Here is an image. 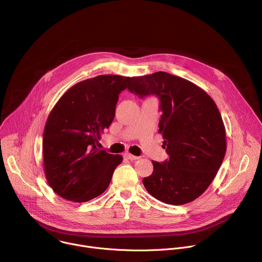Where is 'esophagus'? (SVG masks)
I'll use <instances>...</instances> for the list:
<instances>
[{
  "instance_id": "1",
  "label": "esophagus",
  "mask_w": 262,
  "mask_h": 262,
  "mask_svg": "<svg viewBox=\"0 0 262 262\" xmlns=\"http://www.w3.org/2000/svg\"><path fill=\"white\" fill-rule=\"evenodd\" d=\"M125 158H126V159H128L129 161H136V160H138V159H139V157L133 156V155H130V154H126V155H125Z\"/></svg>"
}]
</instances>
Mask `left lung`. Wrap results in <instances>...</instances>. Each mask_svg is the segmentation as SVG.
<instances>
[{
	"mask_svg": "<svg viewBox=\"0 0 262 262\" xmlns=\"http://www.w3.org/2000/svg\"><path fill=\"white\" fill-rule=\"evenodd\" d=\"M128 90L140 97L157 95L163 111L159 133L169 159L152 161L145 189L167 204L194 201L212 182L226 154V130L215 102L194 83L164 71L133 78Z\"/></svg>",
	"mask_w": 262,
	"mask_h": 262,
	"instance_id": "obj_1",
	"label": "left lung"
}]
</instances>
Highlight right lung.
I'll return each mask as SVG.
<instances>
[{"label": "right lung", "mask_w": 262, "mask_h": 262, "mask_svg": "<svg viewBox=\"0 0 262 262\" xmlns=\"http://www.w3.org/2000/svg\"><path fill=\"white\" fill-rule=\"evenodd\" d=\"M133 78L102 74L69 88L48 117L42 141L43 169L60 197L87 202L101 195L123 158L96 145L115 117L119 93Z\"/></svg>", "instance_id": "right-lung-1"}]
</instances>
